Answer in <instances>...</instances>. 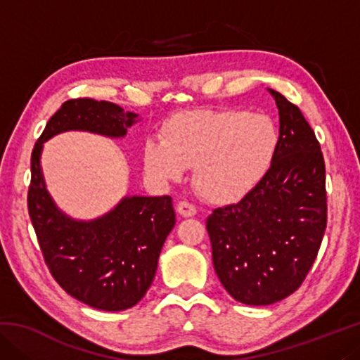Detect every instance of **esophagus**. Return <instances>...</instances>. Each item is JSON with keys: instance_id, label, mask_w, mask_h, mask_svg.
Listing matches in <instances>:
<instances>
[{"instance_id": "1", "label": "esophagus", "mask_w": 360, "mask_h": 360, "mask_svg": "<svg viewBox=\"0 0 360 360\" xmlns=\"http://www.w3.org/2000/svg\"><path fill=\"white\" fill-rule=\"evenodd\" d=\"M176 211H178V214L182 217H192L197 214V210H195V206L188 202H179L178 206H176Z\"/></svg>"}]
</instances>
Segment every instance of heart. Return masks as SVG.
<instances>
[{"instance_id": "heart-1", "label": "heart", "mask_w": 360, "mask_h": 360, "mask_svg": "<svg viewBox=\"0 0 360 360\" xmlns=\"http://www.w3.org/2000/svg\"><path fill=\"white\" fill-rule=\"evenodd\" d=\"M162 136L144 146L146 172L168 182L182 179L195 167V188L214 203L245 197L265 174L278 146L275 122L245 109L174 115Z\"/></svg>"}]
</instances>
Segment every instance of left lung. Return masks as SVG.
<instances>
[{
  "label": "left lung",
  "instance_id": "left-lung-1",
  "mask_svg": "<svg viewBox=\"0 0 360 360\" xmlns=\"http://www.w3.org/2000/svg\"><path fill=\"white\" fill-rule=\"evenodd\" d=\"M268 90L279 111L271 165L238 203L206 219L217 278L235 300L254 307L283 300L300 288L327 227L321 144L298 106Z\"/></svg>",
  "mask_w": 360,
  "mask_h": 360
}]
</instances>
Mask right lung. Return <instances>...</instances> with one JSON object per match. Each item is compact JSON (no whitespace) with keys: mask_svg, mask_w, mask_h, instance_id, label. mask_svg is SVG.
Listing matches in <instances>:
<instances>
[{"mask_svg":"<svg viewBox=\"0 0 360 360\" xmlns=\"http://www.w3.org/2000/svg\"><path fill=\"white\" fill-rule=\"evenodd\" d=\"M136 117L111 101L72 98L49 119L32 152L28 212L49 271L66 294L103 311L135 307L150 288L162 246L176 224L173 200L135 195L95 221H75L47 192L41 150L42 143L68 130L122 138Z\"/></svg>","mask_w":360,"mask_h":360,"instance_id":"obj_1","label":"right lung"}]
</instances>
